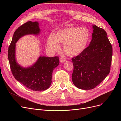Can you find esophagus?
<instances>
[{
  "label": "esophagus",
  "instance_id": "obj_1",
  "mask_svg": "<svg viewBox=\"0 0 121 121\" xmlns=\"http://www.w3.org/2000/svg\"><path fill=\"white\" fill-rule=\"evenodd\" d=\"M66 59L65 58V57H61L59 60H60V62L61 63H63L66 61Z\"/></svg>",
  "mask_w": 121,
  "mask_h": 121
}]
</instances>
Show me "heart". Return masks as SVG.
Listing matches in <instances>:
<instances>
[{
  "instance_id": "heart-1",
  "label": "heart",
  "mask_w": 121,
  "mask_h": 121,
  "mask_svg": "<svg viewBox=\"0 0 121 121\" xmlns=\"http://www.w3.org/2000/svg\"><path fill=\"white\" fill-rule=\"evenodd\" d=\"M91 37L90 31L87 27H71L58 31L54 36L50 35L47 46L51 50L58 51L60 49L58 43L63 44L68 55L77 56L86 49Z\"/></svg>"
}]
</instances>
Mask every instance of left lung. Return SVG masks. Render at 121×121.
Instances as JSON below:
<instances>
[{"mask_svg":"<svg viewBox=\"0 0 121 121\" xmlns=\"http://www.w3.org/2000/svg\"><path fill=\"white\" fill-rule=\"evenodd\" d=\"M93 33L89 46L72 58L73 84L83 90H91L98 86L109 73L112 47L105 31L93 25Z\"/></svg>","mask_w":121,"mask_h":121,"instance_id":"8db88e82","label":"left lung"}]
</instances>
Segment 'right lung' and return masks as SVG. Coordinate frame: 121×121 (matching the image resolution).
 Instances as JSON below:
<instances>
[{
  "mask_svg": "<svg viewBox=\"0 0 121 121\" xmlns=\"http://www.w3.org/2000/svg\"><path fill=\"white\" fill-rule=\"evenodd\" d=\"M40 32L38 22L30 21L24 23L14 32L8 53L10 68L15 79L26 88L35 91H44L49 87L52 81V72L59 64V57L40 56L32 66L23 68L16 60V43L24 35H38Z\"/></svg>",
  "mask_w": 121,
  "mask_h": 121,
  "instance_id": "right-lung-1",
  "label": "right lung"
}]
</instances>
